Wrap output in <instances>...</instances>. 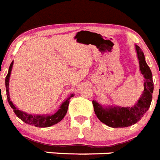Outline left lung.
<instances>
[{
	"instance_id": "1",
	"label": "left lung",
	"mask_w": 160,
	"mask_h": 160,
	"mask_svg": "<svg viewBox=\"0 0 160 160\" xmlns=\"http://www.w3.org/2000/svg\"><path fill=\"white\" fill-rule=\"evenodd\" d=\"M136 49L139 61V69L145 78L144 90L138 103L131 108L109 107L104 108L96 101H92L95 113L98 119L111 128H126L136 123L146 113L152 103L154 89L152 71L145 61L142 49L138 45H136Z\"/></svg>"
}]
</instances>
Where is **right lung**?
I'll return each instance as SVG.
<instances>
[{"instance_id":"right-lung-1","label":"right lung","mask_w":160,"mask_h":160,"mask_svg":"<svg viewBox=\"0 0 160 160\" xmlns=\"http://www.w3.org/2000/svg\"><path fill=\"white\" fill-rule=\"evenodd\" d=\"M12 64L13 62L11 63L8 68V72L5 77V87H6V95H7V100H8V103L11 106V108L13 110L14 113L17 115V116L19 119H21L23 122L28 123V124L32 125V126L38 127V128H48V127L54 125L59 122L65 116L66 113L68 112V103H69V100L74 95L72 94L68 98L67 100L61 104L60 109L56 112L55 114L48 115V116H32V115L27 114L26 112H23L21 111L18 110L17 108L14 106L12 102L10 100L9 92H8V81H9L10 73L12 70Z\"/></svg>"}]
</instances>
